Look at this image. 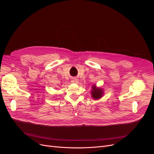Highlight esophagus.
<instances>
[{"label":"esophagus","instance_id":"34e87169","mask_svg":"<svg viewBox=\"0 0 154 154\" xmlns=\"http://www.w3.org/2000/svg\"><path fill=\"white\" fill-rule=\"evenodd\" d=\"M71 83H78V80H76V79H73V80H71Z\"/></svg>","mask_w":154,"mask_h":154}]
</instances>
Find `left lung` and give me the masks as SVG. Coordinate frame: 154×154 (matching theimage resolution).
Wrapping results in <instances>:
<instances>
[{
	"mask_svg": "<svg viewBox=\"0 0 154 154\" xmlns=\"http://www.w3.org/2000/svg\"><path fill=\"white\" fill-rule=\"evenodd\" d=\"M104 94L103 89L101 87H97L96 85H93L92 86L91 91V96L94 100H99L101 97H103Z\"/></svg>",
	"mask_w": 154,
	"mask_h": 154,
	"instance_id": "8db88e82",
	"label": "left lung"
}]
</instances>
